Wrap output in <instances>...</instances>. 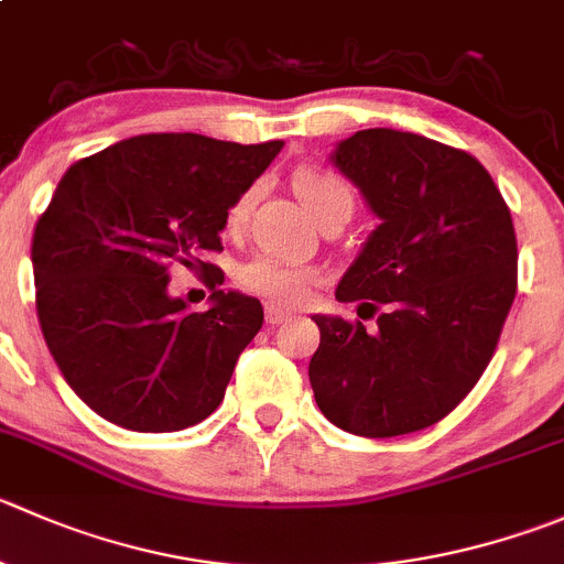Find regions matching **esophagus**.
Wrapping results in <instances>:
<instances>
[{
	"label": "esophagus",
	"instance_id": "esophagus-1",
	"mask_svg": "<svg viewBox=\"0 0 564 564\" xmlns=\"http://www.w3.org/2000/svg\"><path fill=\"white\" fill-rule=\"evenodd\" d=\"M289 319H292V314H289V311L278 308V305H267V322H270L272 327L283 325V322H289Z\"/></svg>",
	"mask_w": 564,
	"mask_h": 564
}]
</instances>
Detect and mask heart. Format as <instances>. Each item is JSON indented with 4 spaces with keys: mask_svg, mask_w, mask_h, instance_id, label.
<instances>
[{
    "mask_svg": "<svg viewBox=\"0 0 564 564\" xmlns=\"http://www.w3.org/2000/svg\"><path fill=\"white\" fill-rule=\"evenodd\" d=\"M253 189H248L245 195H239L234 200L231 212H228V223L231 226H242L250 215V206H253ZM297 195L305 206H308L311 215H319L322 209H327L330 204L338 200H349L352 204V189L344 182L341 176L327 171H303L297 176ZM239 283H242L248 292L261 294V297L272 300V303L281 305H294L303 303L308 297L311 286L316 283V272L311 267L303 264H289V261L275 259V256H256V259L245 261L239 267Z\"/></svg>",
    "mask_w": 564,
    "mask_h": 564,
    "instance_id": "obj_1",
    "label": "heart"
}]
</instances>
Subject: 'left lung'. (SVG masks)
I'll return each instance as SVG.
<instances>
[{"label":"left lung","instance_id":"left-lung-1","mask_svg":"<svg viewBox=\"0 0 564 564\" xmlns=\"http://www.w3.org/2000/svg\"><path fill=\"white\" fill-rule=\"evenodd\" d=\"M330 162L380 220L336 300L386 311L371 333L314 316V399L327 421L364 438L433 427L488 369L516 300L510 209L471 154L410 131H355Z\"/></svg>","mask_w":564,"mask_h":564}]
</instances>
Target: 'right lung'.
I'll return each instance as SVG.
<instances>
[{"label": "right lung", "instance_id": "1", "mask_svg": "<svg viewBox=\"0 0 564 564\" xmlns=\"http://www.w3.org/2000/svg\"><path fill=\"white\" fill-rule=\"evenodd\" d=\"M281 149L140 134L79 160L57 184L32 237L37 319L65 382L101 419L176 433L223 402L264 308L215 289V270L209 311H189L167 292L171 267L193 270L204 250H223L228 209Z\"/></svg>", "mask_w": 564, "mask_h": 564}]
</instances>
